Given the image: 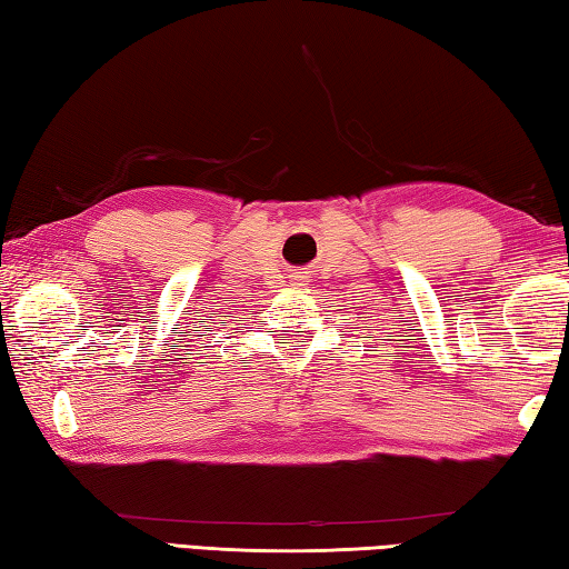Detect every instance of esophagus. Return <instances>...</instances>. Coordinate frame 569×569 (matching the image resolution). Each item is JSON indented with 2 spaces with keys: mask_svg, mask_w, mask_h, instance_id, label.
<instances>
[{
  "mask_svg": "<svg viewBox=\"0 0 569 569\" xmlns=\"http://www.w3.org/2000/svg\"><path fill=\"white\" fill-rule=\"evenodd\" d=\"M288 278H291V286H308V281H311V271H306V268H296Z\"/></svg>",
  "mask_w": 569,
  "mask_h": 569,
  "instance_id": "obj_1",
  "label": "esophagus"
}]
</instances>
